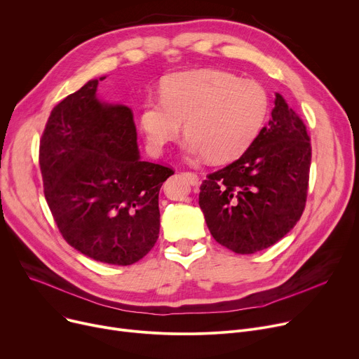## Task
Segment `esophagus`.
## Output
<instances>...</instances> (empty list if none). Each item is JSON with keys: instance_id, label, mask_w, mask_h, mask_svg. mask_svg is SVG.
I'll use <instances>...</instances> for the list:
<instances>
[{"instance_id": "esophagus-1", "label": "esophagus", "mask_w": 359, "mask_h": 359, "mask_svg": "<svg viewBox=\"0 0 359 359\" xmlns=\"http://www.w3.org/2000/svg\"><path fill=\"white\" fill-rule=\"evenodd\" d=\"M183 175L187 177L189 183L192 184V186H198V184H199V176H198L196 173H192V172H186V173H183Z\"/></svg>"}]
</instances>
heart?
<instances>
[{
  "mask_svg": "<svg viewBox=\"0 0 359 359\" xmlns=\"http://www.w3.org/2000/svg\"><path fill=\"white\" fill-rule=\"evenodd\" d=\"M161 98H146L138 127L149 150L160 154L186 127L189 158L225 163L240 157L255 140L269 114V95L259 83L225 70L177 72L163 79Z\"/></svg>",
  "mask_w": 359,
  "mask_h": 359,
  "instance_id": "heart-1",
  "label": "heart"
}]
</instances>
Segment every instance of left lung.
Instances as JSON below:
<instances>
[{"mask_svg":"<svg viewBox=\"0 0 359 359\" xmlns=\"http://www.w3.org/2000/svg\"><path fill=\"white\" fill-rule=\"evenodd\" d=\"M310 160L303 121L276 92L269 126L240 158L201 186L199 206L215 241L236 254L280 241L303 213Z\"/></svg>","mask_w":359,"mask_h":359,"instance_id":"left-lung-1","label":"left lung"}]
</instances>
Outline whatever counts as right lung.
Segmentation results:
<instances>
[{
  "label": "right lung",
  "instance_id": "obj_1",
  "mask_svg": "<svg viewBox=\"0 0 359 359\" xmlns=\"http://www.w3.org/2000/svg\"><path fill=\"white\" fill-rule=\"evenodd\" d=\"M88 81L59 102L40 141L44 196L69 245L114 266L149 254L160 232L158 192L173 175L142 161L133 112Z\"/></svg>",
  "mask_w": 359,
  "mask_h": 359
}]
</instances>
